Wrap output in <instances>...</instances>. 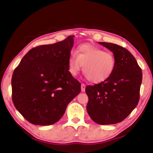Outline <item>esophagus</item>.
Listing matches in <instances>:
<instances>
[{
    "instance_id": "esophagus-1",
    "label": "esophagus",
    "mask_w": 153,
    "mask_h": 153,
    "mask_svg": "<svg viewBox=\"0 0 153 153\" xmlns=\"http://www.w3.org/2000/svg\"><path fill=\"white\" fill-rule=\"evenodd\" d=\"M85 84H83V83H82V85H81V89H82V92H84L85 91Z\"/></svg>"
}]
</instances>
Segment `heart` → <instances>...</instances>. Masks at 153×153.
<instances>
[{
	"instance_id": "b5f03b06",
	"label": "heart",
	"mask_w": 153,
	"mask_h": 153,
	"mask_svg": "<svg viewBox=\"0 0 153 153\" xmlns=\"http://www.w3.org/2000/svg\"><path fill=\"white\" fill-rule=\"evenodd\" d=\"M68 70L76 76L83 68L87 78L93 83H100L111 76L116 60L110 52L91 45H82L77 52L71 51L68 58Z\"/></svg>"
}]
</instances>
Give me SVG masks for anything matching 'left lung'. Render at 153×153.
<instances>
[{"label":"left lung","mask_w":153,"mask_h":153,"mask_svg":"<svg viewBox=\"0 0 153 153\" xmlns=\"http://www.w3.org/2000/svg\"><path fill=\"white\" fill-rule=\"evenodd\" d=\"M112 51L116 66L109 78L87 85V110L94 122L100 125L115 124L128 117L137 105L142 82V70L134 56L120 45L99 42Z\"/></svg>","instance_id":"8db88e82"}]
</instances>
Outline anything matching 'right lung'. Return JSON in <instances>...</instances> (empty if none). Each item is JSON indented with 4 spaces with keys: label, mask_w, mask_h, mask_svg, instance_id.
Instances as JSON below:
<instances>
[{
    "label": "right lung",
    "mask_w": 153,
    "mask_h": 153,
    "mask_svg": "<svg viewBox=\"0 0 153 153\" xmlns=\"http://www.w3.org/2000/svg\"><path fill=\"white\" fill-rule=\"evenodd\" d=\"M74 35L56 43L34 47L23 57L12 77V101L34 125L56 123L81 91V83L68 71Z\"/></svg>",
    "instance_id": "add662e5"
}]
</instances>
